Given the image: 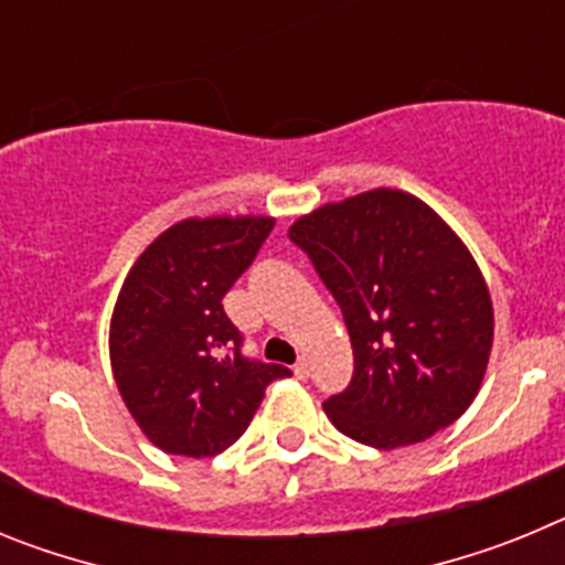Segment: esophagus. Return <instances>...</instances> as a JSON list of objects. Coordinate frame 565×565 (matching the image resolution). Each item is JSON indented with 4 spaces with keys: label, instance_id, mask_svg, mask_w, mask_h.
Masks as SVG:
<instances>
[{
    "label": "esophagus",
    "instance_id": "34e87169",
    "mask_svg": "<svg viewBox=\"0 0 565 565\" xmlns=\"http://www.w3.org/2000/svg\"><path fill=\"white\" fill-rule=\"evenodd\" d=\"M294 376L302 379V382H306V379L311 376V364H308V359H299V362L294 364Z\"/></svg>",
    "mask_w": 565,
    "mask_h": 565
}]
</instances>
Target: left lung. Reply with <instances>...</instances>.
Segmentation results:
<instances>
[{
    "instance_id": "8db88e82",
    "label": "left lung",
    "mask_w": 565,
    "mask_h": 565,
    "mask_svg": "<svg viewBox=\"0 0 565 565\" xmlns=\"http://www.w3.org/2000/svg\"><path fill=\"white\" fill-rule=\"evenodd\" d=\"M342 308L353 376L326 402L339 433L376 450L418 444L467 411L492 348L476 259L427 203L373 189L288 228Z\"/></svg>"
}]
</instances>
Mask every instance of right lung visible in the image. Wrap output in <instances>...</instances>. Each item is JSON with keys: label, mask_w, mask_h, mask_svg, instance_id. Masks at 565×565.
Instances as JSON below:
<instances>
[{"label": "right lung", "mask_w": 565, "mask_h": 565, "mask_svg": "<svg viewBox=\"0 0 565 565\" xmlns=\"http://www.w3.org/2000/svg\"><path fill=\"white\" fill-rule=\"evenodd\" d=\"M271 228V217L174 223L124 279L109 326L115 384L163 452L217 456L246 433L268 384L291 376L248 359L223 311Z\"/></svg>", "instance_id": "add662e5"}]
</instances>
